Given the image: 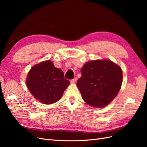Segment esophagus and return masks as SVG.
Wrapping results in <instances>:
<instances>
[{
	"label": "esophagus",
	"mask_w": 147,
	"mask_h": 147,
	"mask_svg": "<svg viewBox=\"0 0 147 147\" xmlns=\"http://www.w3.org/2000/svg\"><path fill=\"white\" fill-rule=\"evenodd\" d=\"M77 78L75 77V78H74V79H72V80H70V83H75V82H77Z\"/></svg>",
	"instance_id": "1"
}]
</instances>
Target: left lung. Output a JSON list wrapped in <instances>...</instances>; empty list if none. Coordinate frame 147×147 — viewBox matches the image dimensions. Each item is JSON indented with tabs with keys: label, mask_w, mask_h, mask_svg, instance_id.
Listing matches in <instances>:
<instances>
[{
	"label": "left lung",
	"mask_w": 147,
	"mask_h": 147,
	"mask_svg": "<svg viewBox=\"0 0 147 147\" xmlns=\"http://www.w3.org/2000/svg\"><path fill=\"white\" fill-rule=\"evenodd\" d=\"M77 85L84 101L94 107L108 105L118 94L122 84L119 66L109 60L89 61L81 69Z\"/></svg>",
	"instance_id": "left-lung-1"
}]
</instances>
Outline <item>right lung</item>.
Listing matches in <instances>:
<instances>
[{
  "mask_svg": "<svg viewBox=\"0 0 147 147\" xmlns=\"http://www.w3.org/2000/svg\"><path fill=\"white\" fill-rule=\"evenodd\" d=\"M70 82L64 72L55 67L50 60L33 66L28 74L26 85L35 99L45 104L58 101Z\"/></svg>",
  "mask_w": 147,
  "mask_h": 147,
  "instance_id": "right-lung-1",
  "label": "right lung"
}]
</instances>
